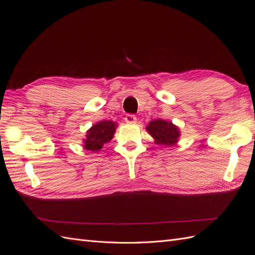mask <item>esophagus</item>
<instances>
[{
  "label": "esophagus",
  "mask_w": 255,
  "mask_h": 255,
  "mask_svg": "<svg viewBox=\"0 0 255 255\" xmlns=\"http://www.w3.org/2000/svg\"><path fill=\"white\" fill-rule=\"evenodd\" d=\"M125 122H126L127 124H133V123L137 122V117H135V116L132 115V114H128V115H126V117H125Z\"/></svg>",
  "instance_id": "esophagus-1"
}]
</instances>
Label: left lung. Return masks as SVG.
I'll return each instance as SVG.
<instances>
[{"instance_id": "obj_1", "label": "left lung", "mask_w": 255, "mask_h": 255, "mask_svg": "<svg viewBox=\"0 0 255 255\" xmlns=\"http://www.w3.org/2000/svg\"><path fill=\"white\" fill-rule=\"evenodd\" d=\"M149 133L155 139L157 144L174 145L179 138V130L170 122L155 120L149 123L146 127Z\"/></svg>"}]
</instances>
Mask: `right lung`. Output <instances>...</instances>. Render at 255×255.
Masks as SVG:
<instances>
[{"mask_svg": "<svg viewBox=\"0 0 255 255\" xmlns=\"http://www.w3.org/2000/svg\"><path fill=\"white\" fill-rule=\"evenodd\" d=\"M116 124L112 121H102L93 125L87 131V138L85 139V149L88 151L98 152L106 142L111 141L115 133Z\"/></svg>", "mask_w": 255, "mask_h": 255, "instance_id": "right-lung-1", "label": "right lung"}]
</instances>
